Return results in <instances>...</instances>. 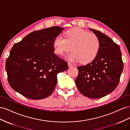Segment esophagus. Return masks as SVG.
<instances>
[{"mask_svg": "<svg viewBox=\"0 0 130 130\" xmlns=\"http://www.w3.org/2000/svg\"><path fill=\"white\" fill-rule=\"evenodd\" d=\"M68 66H69V67H72V66H73V64H72L71 63H70V62L68 63Z\"/></svg>", "mask_w": 130, "mask_h": 130, "instance_id": "obj_1", "label": "esophagus"}]
</instances>
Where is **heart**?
Wrapping results in <instances>:
<instances>
[{
  "instance_id": "heart-1",
  "label": "heart",
  "mask_w": 130,
  "mask_h": 130,
  "mask_svg": "<svg viewBox=\"0 0 130 130\" xmlns=\"http://www.w3.org/2000/svg\"><path fill=\"white\" fill-rule=\"evenodd\" d=\"M65 35L66 39L61 35L55 37L53 44L55 53L62 55L71 48L72 51L66 55V58L82 63L92 61L98 55L101 42L94 33L76 28L68 30Z\"/></svg>"
}]
</instances>
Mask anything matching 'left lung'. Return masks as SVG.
Wrapping results in <instances>:
<instances>
[{"mask_svg":"<svg viewBox=\"0 0 130 130\" xmlns=\"http://www.w3.org/2000/svg\"><path fill=\"white\" fill-rule=\"evenodd\" d=\"M101 47L96 57L86 65L78 66L75 80L80 93L90 99H100L111 93L117 88L124 64L120 47L109 37L95 29Z\"/></svg>","mask_w":130,"mask_h":130,"instance_id":"obj_1","label":"left lung"}]
</instances>
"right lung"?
I'll list each match as a JSON object with an SVG mask.
<instances>
[{
  "label": "right lung",
  "mask_w": 130,
  "mask_h": 130,
  "mask_svg": "<svg viewBox=\"0 0 130 130\" xmlns=\"http://www.w3.org/2000/svg\"><path fill=\"white\" fill-rule=\"evenodd\" d=\"M63 30L55 26L34 31L14 44L5 64L7 79L14 90L31 100L52 94L57 74L68 69V63L54 53L53 45Z\"/></svg>",
  "instance_id": "add662e5"
}]
</instances>
